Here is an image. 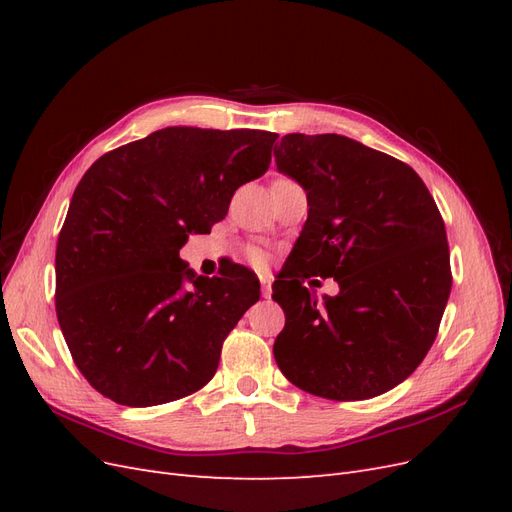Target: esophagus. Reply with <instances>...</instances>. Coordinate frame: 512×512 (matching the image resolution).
Segmentation results:
<instances>
[{"label": "esophagus", "mask_w": 512, "mask_h": 512, "mask_svg": "<svg viewBox=\"0 0 512 512\" xmlns=\"http://www.w3.org/2000/svg\"><path fill=\"white\" fill-rule=\"evenodd\" d=\"M258 280H260V286H262V297H269L271 284H273L271 273H258Z\"/></svg>", "instance_id": "34e87169"}]
</instances>
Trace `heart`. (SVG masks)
I'll return each instance as SVG.
<instances>
[{
    "label": "heart",
    "instance_id": "heart-1",
    "mask_svg": "<svg viewBox=\"0 0 512 512\" xmlns=\"http://www.w3.org/2000/svg\"><path fill=\"white\" fill-rule=\"evenodd\" d=\"M252 258H254L256 262H260V260H262V254H260L258 250H254V252H252Z\"/></svg>",
    "mask_w": 512,
    "mask_h": 512
}]
</instances>
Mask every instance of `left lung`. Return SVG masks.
<instances>
[{
    "instance_id": "1",
    "label": "left lung",
    "mask_w": 512,
    "mask_h": 512,
    "mask_svg": "<svg viewBox=\"0 0 512 512\" xmlns=\"http://www.w3.org/2000/svg\"><path fill=\"white\" fill-rule=\"evenodd\" d=\"M273 156L309 207L273 282L286 314L277 367L324 399L395 389L425 359L451 294L446 230L427 185L408 164L342 134H286ZM314 274L334 277L335 298L318 302L302 286Z\"/></svg>"
}]
</instances>
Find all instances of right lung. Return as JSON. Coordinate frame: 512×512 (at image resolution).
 <instances>
[{
	"mask_svg": "<svg viewBox=\"0 0 512 512\" xmlns=\"http://www.w3.org/2000/svg\"><path fill=\"white\" fill-rule=\"evenodd\" d=\"M275 138L164 128L104 153L76 185L57 241L55 309L76 367L115 404H168L213 378L260 282L241 265L196 275L179 250L267 173Z\"/></svg>",
	"mask_w": 512,
	"mask_h": 512,
	"instance_id": "1",
	"label": "right lung"
}]
</instances>
